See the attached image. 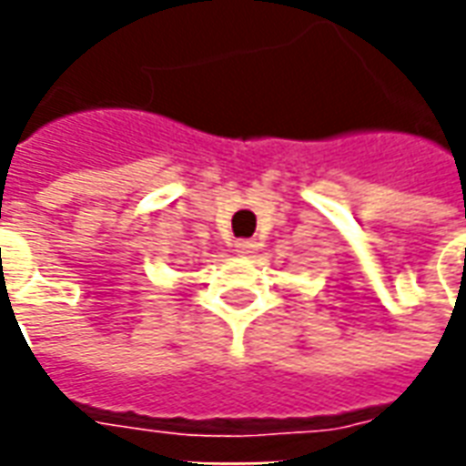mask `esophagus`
I'll return each mask as SVG.
<instances>
[{
    "label": "esophagus",
    "instance_id": "1",
    "mask_svg": "<svg viewBox=\"0 0 466 466\" xmlns=\"http://www.w3.org/2000/svg\"><path fill=\"white\" fill-rule=\"evenodd\" d=\"M234 252L239 254V257H252L257 252V242H252V239H239V242L234 244Z\"/></svg>",
    "mask_w": 466,
    "mask_h": 466
}]
</instances>
